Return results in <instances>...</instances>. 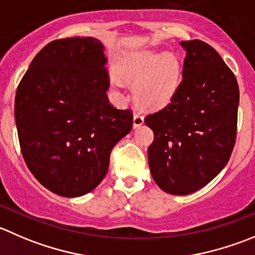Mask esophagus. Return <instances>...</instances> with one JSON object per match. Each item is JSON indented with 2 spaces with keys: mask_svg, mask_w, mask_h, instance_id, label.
Returning a JSON list of instances; mask_svg holds the SVG:
<instances>
[{
  "mask_svg": "<svg viewBox=\"0 0 255 255\" xmlns=\"http://www.w3.org/2000/svg\"><path fill=\"white\" fill-rule=\"evenodd\" d=\"M143 122H144V118H143V116L140 115L139 112H137V111H135L134 115H133V127L134 128L140 127V126L143 125Z\"/></svg>",
  "mask_w": 255,
  "mask_h": 255,
  "instance_id": "34e87169",
  "label": "esophagus"
}]
</instances>
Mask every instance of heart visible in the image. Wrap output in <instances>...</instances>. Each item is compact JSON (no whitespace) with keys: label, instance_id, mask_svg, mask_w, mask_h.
Instances as JSON below:
<instances>
[{"label":"heart","instance_id":"b5f03b06","mask_svg":"<svg viewBox=\"0 0 255 255\" xmlns=\"http://www.w3.org/2000/svg\"><path fill=\"white\" fill-rule=\"evenodd\" d=\"M117 72L133 83L137 103L145 108L167 105L177 91L180 81V65L174 54L145 51L135 53L117 66ZM112 86L121 90L123 83L117 76L111 78Z\"/></svg>","mask_w":255,"mask_h":255}]
</instances>
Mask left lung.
Masks as SVG:
<instances>
[{
    "label": "left lung",
    "instance_id": "left-lung-1",
    "mask_svg": "<svg viewBox=\"0 0 255 255\" xmlns=\"http://www.w3.org/2000/svg\"><path fill=\"white\" fill-rule=\"evenodd\" d=\"M187 51L183 80L170 102L145 116L154 139L148 147L158 187L175 196L193 193L226 167L237 139L239 87L218 52L201 39Z\"/></svg>",
    "mask_w": 255,
    "mask_h": 255
}]
</instances>
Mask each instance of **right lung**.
Masks as SVG:
<instances>
[{"mask_svg":"<svg viewBox=\"0 0 255 255\" xmlns=\"http://www.w3.org/2000/svg\"><path fill=\"white\" fill-rule=\"evenodd\" d=\"M103 44L93 37L54 39L32 59L14 98L27 167L62 197L90 193L106 177L113 147L129 133L130 110L108 100Z\"/></svg>","mask_w":255,"mask_h":255,"instance_id":"1","label":"right lung"}]
</instances>
